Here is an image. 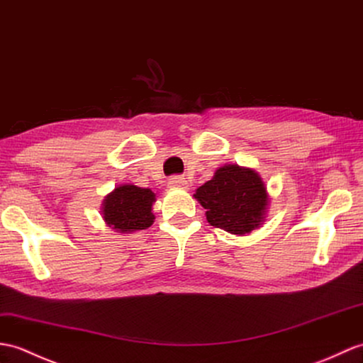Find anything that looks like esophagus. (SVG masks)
<instances>
[{
    "mask_svg": "<svg viewBox=\"0 0 363 363\" xmlns=\"http://www.w3.org/2000/svg\"><path fill=\"white\" fill-rule=\"evenodd\" d=\"M168 184H170L172 187H181V189L189 187L187 179L182 178V176H173V178H170V181H168Z\"/></svg>",
    "mask_w": 363,
    "mask_h": 363,
    "instance_id": "obj_1",
    "label": "esophagus"
}]
</instances>
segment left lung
<instances>
[{
  "mask_svg": "<svg viewBox=\"0 0 363 363\" xmlns=\"http://www.w3.org/2000/svg\"><path fill=\"white\" fill-rule=\"evenodd\" d=\"M195 198L207 210L210 224L235 235L259 227L267 206L266 187L258 173L238 165L216 170L213 179L196 190Z\"/></svg>",
  "mask_w": 363,
  "mask_h": 363,
  "instance_id": "1",
  "label": "left lung"
}]
</instances>
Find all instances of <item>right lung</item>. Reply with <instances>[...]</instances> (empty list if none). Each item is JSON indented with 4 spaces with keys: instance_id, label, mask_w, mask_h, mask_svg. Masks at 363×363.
I'll list each match as a JSON object with an SVG mask.
<instances>
[{
    "instance_id": "right-lung-1",
    "label": "right lung",
    "mask_w": 363,
    "mask_h": 363,
    "mask_svg": "<svg viewBox=\"0 0 363 363\" xmlns=\"http://www.w3.org/2000/svg\"><path fill=\"white\" fill-rule=\"evenodd\" d=\"M156 195L150 189L136 185H122L109 193L104 202V218L109 227L119 232H134L147 229L153 224L151 213Z\"/></svg>"
}]
</instances>
